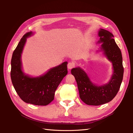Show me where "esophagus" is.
<instances>
[{
    "label": "esophagus",
    "instance_id": "esophagus-1",
    "mask_svg": "<svg viewBox=\"0 0 133 133\" xmlns=\"http://www.w3.org/2000/svg\"><path fill=\"white\" fill-rule=\"evenodd\" d=\"M75 66L74 63L73 62H69L68 64L67 65V67L68 69H71L73 67H74Z\"/></svg>",
    "mask_w": 133,
    "mask_h": 133
}]
</instances>
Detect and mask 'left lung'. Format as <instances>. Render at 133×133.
Segmentation results:
<instances>
[{"mask_svg": "<svg viewBox=\"0 0 133 133\" xmlns=\"http://www.w3.org/2000/svg\"><path fill=\"white\" fill-rule=\"evenodd\" d=\"M98 36L100 39L97 44H100L101 47L97 52H102L112 64L113 73L109 81L105 84L97 85L91 81L83 69L78 67L71 70L77 83L81 100L92 106L101 105L114 98L120 89L124 72L121 52L113 39V34L100 29Z\"/></svg>", "mask_w": 133, "mask_h": 133, "instance_id": "1", "label": "left lung"}]
</instances>
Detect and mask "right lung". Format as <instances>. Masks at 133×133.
Here are the masks:
<instances>
[{"mask_svg": "<svg viewBox=\"0 0 133 133\" xmlns=\"http://www.w3.org/2000/svg\"><path fill=\"white\" fill-rule=\"evenodd\" d=\"M33 34L32 31L26 33L14 51L11 78L14 88L23 101L34 105L46 106L54 100L56 89L67 74L68 62H64L36 77L26 74L23 69L22 54L27 38Z\"/></svg>", "mask_w": 133, "mask_h": 133, "instance_id": "add662e5", "label": "right lung"}]
</instances>
